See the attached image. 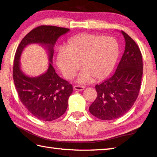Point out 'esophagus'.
I'll list each match as a JSON object with an SVG mask.
<instances>
[{"instance_id":"1","label":"esophagus","mask_w":157,"mask_h":157,"mask_svg":"<svg viewBox=\"0 0 157 157\" xmlns=\"http://www.w3.org/2000/svg\"><path fill=\"white\" fill-rule=\"evenodd\" d=\"M73 89L75 91H83V90L84 89V86H77V85H75V86H73Z\"/></svg>"}]
</instances>
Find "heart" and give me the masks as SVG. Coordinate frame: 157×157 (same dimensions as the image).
Wrapping results in <instances>:
<instances>
[{"label":"heart","mask_w":157,"mask_h":157,"mask_svg":"<svg viewBox=\"0 0 157 157\" xmlns=\"http://www.w3.org/2000/svg\"><path fill=\"white\" fill-rule=\"evenodd\" d=\"M119 56L116 39L98 34H79L61 48L56 56L58 68L66 78H73L81 66L78 83H89L107 78L113 71ZM81 64H79V63Z\"/></svg>","instance_id":"heart-1"}]
</instances>
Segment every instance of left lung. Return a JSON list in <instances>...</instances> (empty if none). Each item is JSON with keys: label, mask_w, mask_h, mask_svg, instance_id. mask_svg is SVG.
Wrapping results in <instances>:
<instances>
[{"label": "left lung", "mask_w": 157, "mask_h": 157, "mask_svg": "<svg viewBox=\"0 0 157 157\" xmlns=\"http://www.w3.org/2000/svg\"><path fill=\"white\" fill-rule=\"evenodd\" d=\"M124 51L116 72L95 86L97 98L89 107L93 116L103 121L118 118L126 113L137 99L143 75L142 55L139 48L124 32Z\"/></svg>", "instance_id": "left-lung-1"}]
</instances>
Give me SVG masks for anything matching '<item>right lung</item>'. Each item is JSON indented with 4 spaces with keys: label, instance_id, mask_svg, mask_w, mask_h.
I'll list each match as a JSON object with an SVG mask.
<instances>
[{
    "label": "right lung",
    "instance_id": "1",
    "mask_svg": "<svg viewBox=\"0 0 157 157\" xmlns=\"http://www.w3.org/2000/svg\"><path fill=\"white\" fill-rule=\"evenodd\" d=\"M68 28L41 25L31 30L21 41L16 52L13 78L21 102L34 117L44 121L59 118L68 107V100L73 86L61 78L52 66L54 48L57 39L68 33ZM39 44L47 50L49 68L46 72L36 77L28 76L21 69L20 58L25 48Z\"/></svg>",
    "mask_w": 157,
    "mask_h": 157
}]
</instances>
